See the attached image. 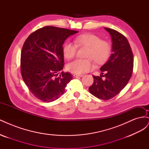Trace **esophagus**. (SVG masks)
<instances>
[{
  "mask_svg": "<svg viewBox=\"0 0 149 149\" xmlns=\"http://www.w3.org/2000/svg\"><path fill=\"white\" fill-rule=\"evenodd\" d=\"M83 75V74H74V77H82Z\"/></svg>",
  "mask_w": 149,
  "mask_h": 149,
  "instance_id": "1",
  "label": "esophagus"
}]
</instances>
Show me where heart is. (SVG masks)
<instances>
[{
    "mask_svg": "<svg viewBox=\"0 0 149 149\" xmlns=\"http://www.w3.org/2000/svg\"><path fill=\"white\" fill-rule=\"evenodd\" d=\"M75 44L68 42L63 49L65 57L68 60L73 59L77 53L78 47H88L86 59H77L67 66L70 71L76 74L88 72L93 67V60L97 64H102L109 58L111 53V43L105 40H101L99 36L93 33L78 35L74 38Z\"/></svg>",
    "mask_w": 149,
    "mask_h": 149,
    "instance_id": "obj_1",
    "label": "heart"
}]
</instances>
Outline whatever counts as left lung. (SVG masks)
<instances>
[{
  "instance_id": "1",
  "label": "left lung",
  "mask_w": 149,
  "mask_h": 149,
  "mask_svg": "<svg viewBox=\"0 0 149 149\" xmlns=\"http://www.w3.org/2000/svg\"><path fill=\"white\" fill-rule=\"evenodd\" d=\"M104 29L111 36L112 53L100 68V76H93L94 82L89 91L99 99L109 100L118 95L128 83L133 72L134 56L125 36L114 29Z\"/></svg>"
}]
</instances>
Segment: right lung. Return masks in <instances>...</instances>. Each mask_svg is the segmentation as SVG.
Wrapping results in <instances>:
<instances>
[{
    "mask_svg": "<svg viewBox=\"0 0 149 149\" xmlns=\"http://www.w3.org/2000/svg\"><path fill=\"white\" fill-rule=\"evenodd\" d=\"M78 31L45 26L26 39L21 52L22 78L33 95L43 102H52L64 94L73 78L68 72H58L64 66L63 45L66 39Z\"/></svg>",
    "mask_w": 149,
    "mask_h": 149,
    "instance_id": "1",
    "label": "right lung"
}]
</instances>
